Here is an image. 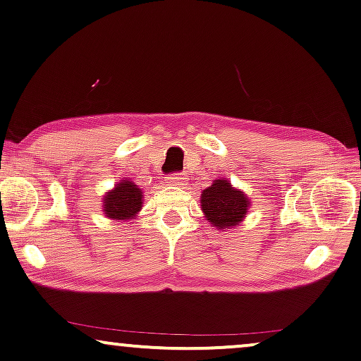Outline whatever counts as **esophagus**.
Instances as JSON below:
<instances>
[{
	"label": "esophagus",
	"mask_w": 361,
	"mask_h": 361,
	"mask_svg": "<svg viewBox=\"0 0 361 361\" xmlns=\"http://www.w3.org/2000/svg\"><path fill=\"white\" fill-rule=\"evenodd\" d=\"M166 183L173 186H183L186 185V178L181 173H173V175L166 176Z\"/></svg>",
	"instance_id": "esophagus-1"
}]
</instances>
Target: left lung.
<instances>
[{
	"label": "left lung",
	"mask_w": 361,
	"mask_h": 361,
	"mask_svg": "<svg viewBox=\"0 0 361 361\" xmlns=\"http://www.w3.org/2000/svg\"><path fill=\"white\" fill-rule=\"evenodd\" d=\"M248 198L245 193L235 190L226 180H214L212 186L203 190L202 209L213 226L231 228L245 218L248 209Z\"/></svg>",
	"instance_id": "1"
}]
</instances>
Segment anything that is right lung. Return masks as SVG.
<instances>
[{
    "mask_svg": "<svg viewBox=\"0 0 361 361\" xmlns=\"http://www.w3.org/2000/svg\"><path fill=\"white\" fill-rule=\"evenodd\" d=\"M143 191L131 181H121L104 196L103 212L113 220H130L141 208Z\"/></svg>",
    "mask_w": 361,
    "mask_h": 361,
    "instance_id": "add662e5",
    "label": "right lung"
}]
</instances>
